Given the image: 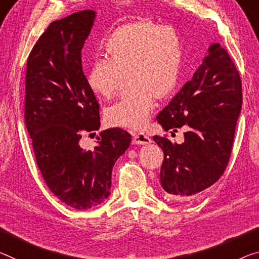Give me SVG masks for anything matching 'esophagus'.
I'll use <instances>...</instances> for the list:
<instances>
[{
    "instance_id": "1",
    "label": "esophagus",
    "mask_w": 259,
    "mask_h": 259,
    "mask_svg": "<svg viewBox=\"0 0 259 259\" xmlns=\"http://www.w3.org/2000/svg\"><path fill=\"white\" fill-rule=\"evenodd\" d=\"M150 141V138L147 137L146 134L143 133H133V140L132 142L134 145H147V143H149Z\"/></svg>"
}]
</instances>
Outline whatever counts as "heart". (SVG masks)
Masks as SVG:
<instances>
[{
  "label": "heart",
  "mask_w": 259,
  "mask_h": 259,
  "mask_svg": "<svg viewBox=\"0 0 259 259\" xmlns=\"http://www.w3.org/2000/svg\"><path fill=\"white\" fill-rule=\"evenodd\" d=\"M107 59H96L87 83L98 97L109 99L127 77L128 89L105 110L111 126L140 130L154 99L164 101L178 84L183 63L181 35L174 27L139 18L116 27L103 42Z\"/></svg>",
  "instance_id": "obj_1"
}]
</instances>
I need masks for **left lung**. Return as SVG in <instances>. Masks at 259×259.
<instances>
[{
    "label": "left lung",
    "mask_w": 259,
    "mask_h": 259,
    "mask_svg": "<svg viewBox=\"0 0 259 259\" xmlns=\"http://www.w3.org/2000/svg\"><path fill=\"white\" fill-rule=\"evenodd\" d=\"M202 65L156 117L164 131L185 130L181 145L154 135L164 153L160 181L175 199L212 186L224 175L242 109L240 73L227 50L213 44Z\"/></svg>",
    "instance_id": "obj_1"
}]
</instances>
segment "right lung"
Instances as JSON below:
<instances>
[{"label": "right lung", "mask_w": 259, "mask_h": 259, "mask_svg": "<svg viewBox=\"0 0 259 259\" xmlns=\"http://www.w3.org/2000/svg\"><path fill=\"white\" fill-rule=\"evenodd\" d=\"M94 19L93 10H82L52 22L26 63L24 118L35 161L52 193L76 209L109 197L114 163L132 141L116 127L99 134L93 150L79 146L83 133L101 126L98 101L81 60Z\"/></svg>", "instance_id": "add662e5"}]
</instances>
